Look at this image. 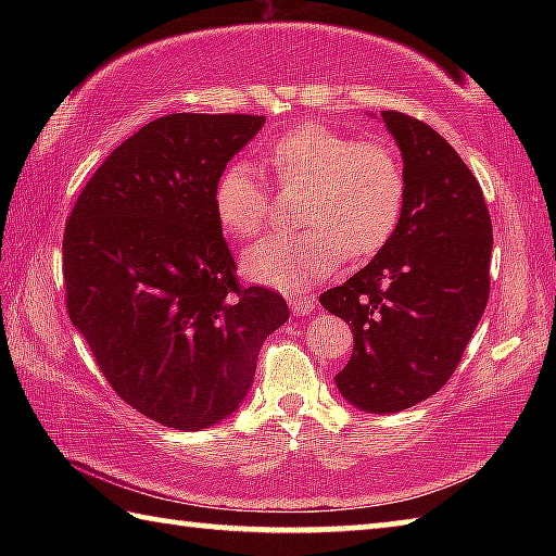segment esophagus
Wrapping results in <instances>:
<instances>
[{
  "instance_id": "34e87169",
  "label": "esophagus",
  "mask_w": 556,
  "mask_h": 556,
  "mask_svg": "<svg viewBox=\"0 0 556 556\" xmlns=\"http://www.w3.org/2000/svg\"><path fill=\"white\" fill-rule=\"evenodd\" d=\"M289 305H291L293 315H308L317 308V301H315V296H293L289 301Z\"/></svg>"
}]
</instances>
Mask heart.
I'll list each match as a JSON object with an SVG mask.
<instances>
[{"mask_svg": "<svg viewBox=\"0 0 556 556\" xmlns=\"http://www.w3.org/2000/svg\"><path fill=\"white\" fill-rule=\"evenodd\" d=\"M281 191H303L293 219L299 231L269 233L243 253L257 285L303 289L332 275L341 260H365L392 239L406 205V172L396 152L323 124H301L265 148ZM215 217L239 241L253 239L269 215V191L245 162L217 176Z\"/></svg>", "mask_w": 556, "mask_h": 556, "instance_id": "obj_1", "label": "heart"}]
</instances>
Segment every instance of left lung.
Segmentation results:
<instances>
[{
    "label": "left lung",
    "instance_id": "obj_1",
    "mask_svg": "<svg viewBox=\"0 0 556 556\" xmlns=\"http://www.w3.org/2000/svg\"><path fill=\"white\" fill-rule=\"evenodd\" d=\"M404 155L406 205L380 253L323 308L353 329V353L334 380L353 406L396 413L448 382L490 299L492 219L468 164L420 119L387 110Z\"/></svg>",
    "mask_w": 556,
    "mask_h": 556
}]
</instances>
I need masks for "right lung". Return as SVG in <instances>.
<instances>
[{
  "label": "right lung",
  "instance_id": "1",
  "mask_svg": "<svg viewBox=\"0 0 556 556\" xmlns=\"http://www.w3.org/2000/svg\"><path fill=\"white\" fill-rule=\"evenodd\" d=\"M257 114H167L116 148L64 229L71 323L128 406L176 430L229 416L265 339L289 320L279 291L243 287L215 217L217 176Z\"/></svg>",
  "mask_w": 556,
  "mask_h": 556
}]
</instances>
